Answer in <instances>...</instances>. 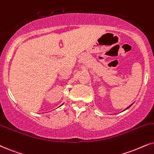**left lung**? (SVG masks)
Instances as JSON below:
<instances>
[{
	"label": "left lung",
	"mask_w": 154,
	"mask_h": 154,
	"mask_svg": "<svg viewBox=\"0 0 154 154\" xmlns=\"http://www.w3.org/2000/svg\"><path fill=\"white\" fill-rule=\"evenodd\" d=\"M130 106H131V105H130V106H129V107H127V108H126V109H128V108H129V107H130Z\"/></svg>",
	"instance_id": "obj_1"
}]
</instances>
